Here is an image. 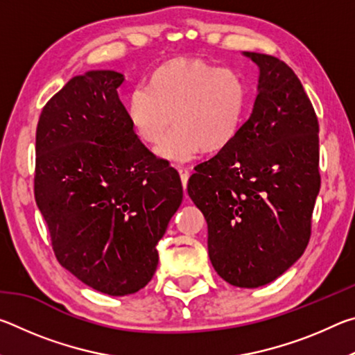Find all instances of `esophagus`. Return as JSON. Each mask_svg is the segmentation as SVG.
Masks as SVG:
<instances>
[{
	"label": "esophagus",
	"mask_w": 355,
	"mask_h": 355,
	"mask_svg": "<svg viewBox=\"0 0 355 355\" xmlns=\"http://www.w3.org/2000/svg\"><path fill=\"white\" fill-rule=\"evenodd\" d=\"M178 173L180 177H182V183H183V188H186V184H188V180H189V169L188 167H178Z\"/></svg>",
	"instance_id": "obj_1"
}]
</instances>
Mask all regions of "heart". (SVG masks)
<instances>
[{
	"mask_svg": "<svg viewBox=\"0 0 355 355\" xmlns=\"http://www.w3.org/2000/svg\"><path fill=\"white\" fill-rule=\"evenodd\" d=\"M245 105V86L235 70L200 59H173L155 71L152 84L133 89L128 116L137 136L156 144L161 158L189 161L200 152L227 147L236 136Z\"/></svg>",
	"mask_w": 355,
	"mask_h": 355,
	"instance_id": "b5f03b06",
	"label": "heart"
}]
</instances>
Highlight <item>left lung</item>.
<instances>
[{"mask_svg": "<svg viewBox=\"0 0 355 355\" xmlns=\"http://www.w3.org/2000/svg\"><path fill=\"white\" fill-rule=\"evenodd\" d=\"M244 55L260 67L254 110L227 147L196 166L188 194L207 219L216 272L233 286L257 288L284 274L310 241L320 125L284 61Z\"/></svg>", "mask_w": 355, "mask_h": 355, "instance_id": "1", "label": "left lung"}]
</instances>
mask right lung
<instances>
[{"instance_id": "obj_1", "label": "right lung", "mask_w": 355, "mask_h": 355, "mask_svg": "<svg viewBox=\"0 0 355 355\" xmlns=\"http://www.w3.org/2000/svg\"><path fill=\"white\" fill-rule=\"evenodd\" d=\"M91 70L48 100L35 131L34 197L61 266L110 296L139 291L183 200L178 172L139 141L117 87Z\"/></svg>"}]
</instances>
